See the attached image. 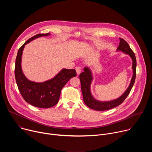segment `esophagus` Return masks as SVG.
<instances>
[{
  "instance_id": "obj_1",
  "label": "esophagus",
  "mask_w": 152,
  "mask_h": 152,
  "mask_svg": "<svg viewBox=\"0 0 152 152\" xmlns=\"http://www.w3.org/2000/svg\"><path fill=\"white\" fill-rule=\"evenodd\" d=\"M76 71L77 75H79L80 73V72H81V69H80V67H76Z\"/></svg>"
}]
</instances>
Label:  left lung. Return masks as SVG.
Segmentation results:
<instances>
[{
	"label": "left lung",
	"instance_id": "8db88e82",
	"mask_svg": "<svg viewBox=\"0 0 152 152\" xmlns=\"http://www.w3.org/2000/svg\"><path fill=\"white\" fill-rule=\"evenodd\" d=\"M119 39L120 43L117 49V51L122 52L128 55L131 58L132 61V68L133 70V76L132 77L131 82H130L127 90L118 98L110 101L98 100L93 97L91 92V84L93 80L92 72L89 67H85L83 69L84 72L81 73L79 75V79L81 83V90L85 104L92 110L102 111L112 109V108L120 105L123 102L133 87L136 77L137 61L135 55L129 46L128 43L124 39L121 38H120Z\"/></svg>",
	"mask_w": 152,
	"mask_h": 152
}]
</instances>
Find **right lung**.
Listing matches in <instances>:
<instances>
[{
  "instance_id": "1",
  "label": "right lung",
  "mask_w": 152,
  "mask_h": 152,
  "mask_svg": "<svg viewBox=\"0 0 152 152\" xmlns=\"http://www.w3.org/2000/svg\"><path fill=\"white\" fill-rule=\"evenodd\" d=\"M50 35V33L39 34L29 38L18 49L15 59V77L20 94L27 103L40 108H49L56 104L62 88L71 78L76 76L75 69H63L49 80L35 82L29 80L23 73L21 64L25 45L36 38Z\"/></svg>"
}]
</instances>
